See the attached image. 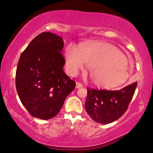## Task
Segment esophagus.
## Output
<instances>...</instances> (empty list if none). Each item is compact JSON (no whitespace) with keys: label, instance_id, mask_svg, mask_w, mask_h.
Listing matches in <instances>:
<instances>
[{"label":"esophagus","instance_id":"34e87169","mask_svg":"<svg viewBox=\"0 0 153 153\" xmlns=\"http://www.w3.org/2000/svg\"><path fill=\"white\" fill-rule=\"evenodd\" d=\"M83 85L79 82H76V88H82Z\"/></svg>","mask_w":153,"mask_h":153}]
</instances>
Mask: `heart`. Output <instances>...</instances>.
Instances as JSON below:
<instances>
[{
  "mask_svg": "<svg viewBox=\"0 0 153 153\" xmlns=\"http://www.w3.org/2000/svg\"><path fill=\"white\" fill-rule=\"evenodd\" d=\"M66 61L71 74H77L86 64L93 83L102 88L120 86L129 77L128 59L117 48L105 42L88 41L79 49L69 46L66 50Z\"/></svg>",
  "mask_w": 153,
  "mask_h": 153,
  "instance_id": "heart-1",
  "label": "heart"
}]
</instances>
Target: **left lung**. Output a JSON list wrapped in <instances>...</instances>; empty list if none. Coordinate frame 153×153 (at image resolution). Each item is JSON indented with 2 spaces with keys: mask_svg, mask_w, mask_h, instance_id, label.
Instances as JSON below:
<instances>
[{
  "mask_svg": "<svg viewBox=\"0 0 153 153\" xmlns=\"http://www.w3.org/2000/svg\"><path fill=\"white\" fill-rule=\"evenodd\" d=\"M136 86V82L120 90L87 88L85 108L88 114L96 122L102 124L118 120L128 109Z\"/></svg>",
  "mask_w": 153,
  "mask_h": 153,
  "instance_id": "8db88e82",
  "label": "left lung"
}]
</instances>
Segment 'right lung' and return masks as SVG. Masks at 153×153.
<instances>
[{
  "label": "right lung",
  "instance_id": "add662e5",
  "mask_svg": "<svg viewBox=\"0 0 153 153\" xmlns=\"http://www.w3.org/2000/svg\"><path fill=\"white\" fill-rule=\"evenodd\" d=\"M62 38L42 32L20 56L15 84L21 102L31 115L47 120L57 115L76 82L63 71Z\"/></svg>",
  "mask_w": 153,
  "mask_h": 153
}]
</instances>
